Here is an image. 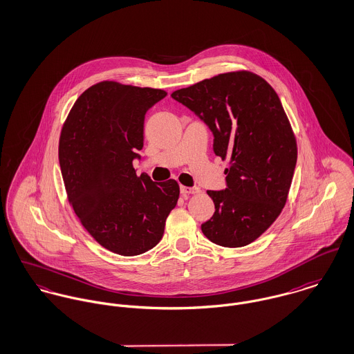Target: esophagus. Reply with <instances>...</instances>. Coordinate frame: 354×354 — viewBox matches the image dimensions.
<instances>
[{
    "mask_svg": "<svg viewBox=\"0 0 354 354\" xmlns=\"http://www.w3.org/2000/svg\"><path fill=\"white\" fill-rule=\"evenodd\" d=\"M181 193L183 194H198V193H201V189L200 188H197V187H184V185H181Z\"/></svg>",
    "mask_w": 354,
    "mask_h": 354,
    "instance_id": "1",
    "label": "esophagus"
}]
</instances>
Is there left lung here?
Listing matches in <instances>:
<instances>
[{
    "label": "left lung",
    "instance_id": "left-lung-1",
    "mask_svg": "<svg viewBox=\"0 0 354 354\" xmlns=\"http://www.w3.org/2000/svg\"><path fill=\"white\" fill-rule=\"evenodd\" d=\"M171 97L214 132V151L225 169V191H207L214 216L203 234L223 248L259 238L281 214L290 193L297 145L276 91L256 73L238 70L178 89Z\"/></svg>",
    "mask_w": 354,
    "mask_h": 354
}]
</instances>
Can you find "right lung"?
Masks as SVG:
<instances>
[{"label": "right lung", "instance_id": "add662e5", "mask_svg": "<svg viewBox=\"0 0 354 354\" xmlns=\"http://www.w3.org/2000/svg\"><path fill=\"white\" fill-rule=\"evenodd\" d=\"M162 89L101 81L70 109L59 138L67 200L81 225L106 250L138 256L161 241L180 197L176 180L154 183L132 165L143 147L146 112Z\"/></svg>", "mask_w": 354, "mask_h": 354}]
</instances>
